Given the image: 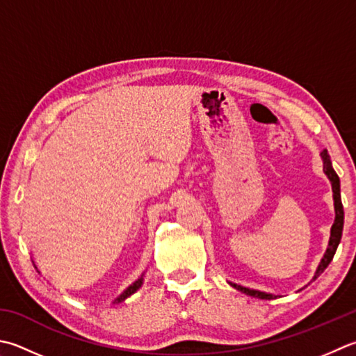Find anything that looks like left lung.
Returning a JSON list of instances; mask_svg holds the SVG:
<instances>
[{"instance_id":"1","label":"left lung","mask_w":356,"mask_h":356,"mask_svg":"<svg viewBox=\"0 0 356 356\" xmlns=\"http://www.w3.org/2000/svg\"><path fill=\"white\" fill-rule=\"evenodd\" d=\"M323 160H324V171L327 176H329L330 182H332V190H333V200H335V224L332 225V234H330V242H329V248H327V252L323 257L321 264H319V267L316 270V275L313 280H316V277L323 273V271L329 267V264L332 262L333 256L337 253V248L339 245V241H341V236H343V227H344V210H343V202H341V190H339V177L338 174L335 172V170L332 168V162H330V156L327 149H324L321 152ZM229 285H233L234 289L241 290L242 293H247L250 296H254V298H261V299H276V295H271V293H266V291H261V290H254V289H248V287H243V285H239L236 282H229Z\"/></svg>"}]
</instances>
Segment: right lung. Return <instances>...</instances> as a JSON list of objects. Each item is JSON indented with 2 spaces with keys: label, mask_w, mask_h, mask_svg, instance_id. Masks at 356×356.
Masks as SVG:
<instances>
[{
  "label": "right lung",
  "mask_w": 356,
  "mask_h": 356,
  "mask_svg": "<svg viewBox=\"0 0 356 356\" xmlns=\"http://www.w3.org/2000/svg\"><path fill=\"white\" fill-rule=\"evenodd\" d=\"M140 285H142V277H140V280H138V281H136L134 284H131L129 285V287L127 289V290H124L123 291V293L120 295V296H118L117 299H115V302H122L123 301V299H127L128 296H131L132 293H134V291L138 289V287H140Z\"/></svg>",
  "instance_id": "add662e5"
}]
</instances>
